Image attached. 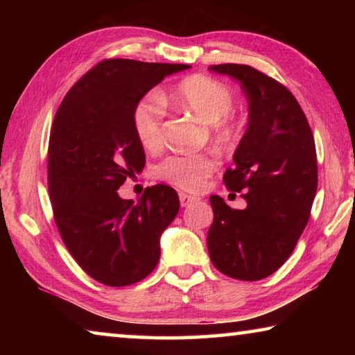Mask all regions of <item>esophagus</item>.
<instances>
[{
    "label": "esophagus",
    "mask_w": 355,
    "mask_h": 355,
    "mask_svg": "<svg viewBox=\"0 0 355 355\" xmlns=\"http://www.w3.org/2000/svg\"><path fill=\"white\" fill-rule=\"evenodd\" d=\"M178 197H180V203H182V207H189L191 203L197 202V197L189 196V194H184V192H180Z\"/></svg>",
    "instance_id": "34e87169"
}]
</instances>
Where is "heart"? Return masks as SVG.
<instances>
[{
	"mask_svg": "<svg viewBox=\"0 0 355 355\" xmlns=\"http://www.w3.org/2000/svg\"><path fill=\"white\" fill-rule=\"evenodd\" d=\"M171 98L205 122H216L220 133H232L228 112L235 105V97L224 83L205 75H192L177 84ZM163 120L164 105L159 95L147 94L135 105L131 122L136 137L146 148H156L163 142ZM216 167L218 156L213 152L172 153L155 167V175L180 189L199 191Z\"/></svg>",
	"mask_w": 355,
	"mask_h": 355,
	"instance_id": "obj_1",
	"label": "heart"
}]
</instances>
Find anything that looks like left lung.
Returning a JSON list of instances; mask_svg holds the SVG:
<instances>
[{"label": "left lung", "instance_id": "obj_1", "mask_svg": "<svg viewBox=\"0 0 355 355\" xmlns=\"http://www.w3.org/2000/svg\"><path fill=\"white\" fill-rule=\"evenodd\" d=\"M208 69L238 80L249 101L248 130L224 173L248 207L233 209L209 197L208 254L228 277L261 280L290 258L310 219L318 188L313 133L297 100L274 78L244 64Z\"/></svg>", "mask_w": 355, "mask_h": 355}]
</instances>
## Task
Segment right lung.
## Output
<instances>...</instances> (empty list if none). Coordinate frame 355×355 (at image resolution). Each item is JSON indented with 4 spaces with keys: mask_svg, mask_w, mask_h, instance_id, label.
I'll return each mask as SVG.
<instances>
[{
    "mask_svg": "<svg viewBox=\"0 0 355 355\" xmlns=\"http://www.w3.org/2000/svg\"><path fill=\"white\" fill-rule=\"evenodd\" d=\"M186 64L103 59L59 105L48 144V192L65 248L94 280L127 286L159 260V236L180 202L171 186L146 188L123 200L117 189L146 166L131 122L135 105Z\"/></svg>",
    "mask_w": 355,
    "mask_h": 355,
    "instance_id": "1",
    "label": "right lung"
}]
</instances>
